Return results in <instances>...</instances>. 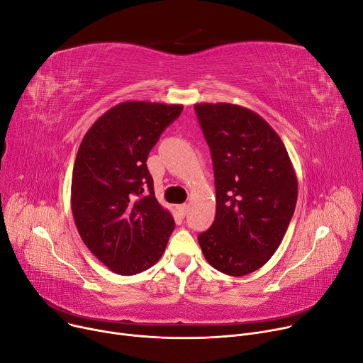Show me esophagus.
I'll list each match as a JSON object with an SVG mask.
<instances>
[{"mask_svg":"<svg viewBox=\"0 0 363 363\" xmlns=\"http://www.w3.org/2000/svg\"><path fill=\"white\" fill-rule=\"evenodd\" d=\"M176 209H177L180 216H184L187 213V211H189V205H186V203L184 205H179Z\"/></svg>","mask_w":363,"mask_h":363,"instance_id":"esophagus-1","label":"esophagus"}]
</instances>
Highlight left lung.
I'll return each mask as SVG.
<instances>
[{"label": "left lung", "mask_w": 363, "mask_h": 363, "mask_svg": "<svg viewBox=\"0 0 363 363\" xmlns=\"http://www.w3.org/2000/svg\"><path fill=\"white\" fill-rule=\"evenodd\" d=\"M211 148L216 213L198 241L208 263L230 276L260 269L281 245L298 198V180L282 139L256 111L198 103Z\"/></svg>", "instance_id": "left-lung-1"}]
</instances>
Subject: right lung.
Instances as JSON below:
<instances>
[{
    "label": "right lung",
    "instance_id": "add662e5",
    "mask_svg": "<svg viewBox=\"0 0 363 363\" xmlns=\"http://www.w3.org/2000/svg\"><path fill=\"white\" fill-rule=\"evenodd\" d=\"M182 104L123 101L87 130L77 152L71 209L81 240L111 272L141 273L162 256L174 230L154 193L147 158Z\"/></svg>",
    "mask_w": 363,
    "mask_h": 363
}]
</instances>
